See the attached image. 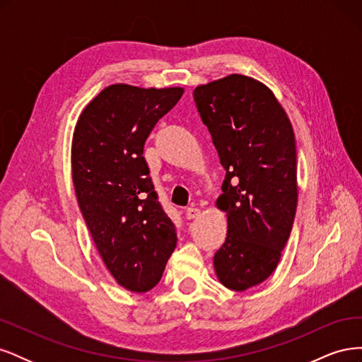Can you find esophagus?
<instances>
[{
	"instance_id": "1",
	"label": "esophagus",
	"mask_w": 362,
	"mask_h": 362,
	"mask_svg": "<svg viewBox=\"0 0 362 362\" xmlns=\"http://www.w3.org/2000/svg\"><path fill=\"white\" fill-rule=\"evenodd\" d=\"M199 216H201L199 208L190 206V208H187V210H185V217H187V218H196V217H199Z\"/></svg>"
}]
</instances>
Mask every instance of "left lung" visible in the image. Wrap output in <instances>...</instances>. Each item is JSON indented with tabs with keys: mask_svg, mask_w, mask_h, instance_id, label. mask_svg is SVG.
Instances as JSON below:
<instances>
[{
	"mask_svg": "<svg viewBox=\"0 0 362 362\" xmlns=\"http://www.w3.org/2000/svg\"><path fill=\"white\" fill-rule=\"evenodd\" d=\"M193 96L226 170L216 202L228 234L214 255L217 279L245 291L275 272L298 206V160L290 119L269 87L231 74Z\"/></svg>",
	"mask_w": 362,
	"mask_h": 362,
	"instance_id": "1",
	"label": "left lung"
}]
</instances>
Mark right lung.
Segmentation results:
<instances>
[{
    "label": "right lung",
    "mask_w": 362,
    "mask_h": 362,
    "mask_svg": "<svg viewBox=\"0 0 362 362\" xmlns=\"http://www.w3.org/2000/svg\"><path fill=\"white\" fill-rule=\"evenodd\" d=\"M182 93V87L107 86L83 108L74 129L76 201L105 267L133 293L157 286L177 246L175 225L157 199L144 145Z\"/></svg>",
    "instance_id": "right-lung-1"
}]
</instances>
